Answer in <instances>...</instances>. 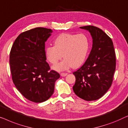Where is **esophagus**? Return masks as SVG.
Here are the masks:
<instances>
[{
	"label": "esophagus",
	"mask_w": 128,
	"mask_h": 128,
	"mask_svg": "<svg viewBox=\"0 0 128 128\" xmlns=\"http://www.w3.org/2000/svg\"><path fill=\"white\" fill-rule=\"evenodd\" d=\"M67 74H68L67 73H61L60 75L62 76H66V75H67Z\"/></svg>",
	"instance_id": "obj_1"
}]
</instances>
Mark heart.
Masks as SVG:
<instances>
[{"instance_id":"b5f03b06","label":"heart","mask_w":128,"mask_h":128,"mask_svg":"<svg viewBox=\"0 0 128 128\" xmlns=\"http://www.w3.org/2000/svg\"><path fill=\"white\" fill-rule=\"evenodd\" d=\"M54 46H48L45 48L46 58L49 62L56 64L64 59L53 68L62 71L73 68H78L85 61L90 48V39L84 34H62L54 41Z\"/></svg>"}]
</instances>
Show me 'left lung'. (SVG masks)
Here are the masks:
<instances>
[{"label": "left lung", "mask_w": 128, "mask_h": 128, "mask_svg": "<svg viewBox=\"0 0 128 128\" xmlns=\"http://www.w3.org/2000/svg\"><path fill=\"white\" fill-rule=\"evenodd\" d=\"M80 28L90 33L93 44L85 62L73 72L76 78L73 90L84 100H96L102 98L112 84L116 67V53L112 40L103 30L92 26Z\"/></svg>", "instance_id": "obj_1"}]
</instances>
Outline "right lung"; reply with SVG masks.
<instances>
[{
    "mask_svg": "<svg viewBox=\"0 0 128 128\" xmlns=\"http://www.w3.org/2000/svg\"><path fill=\"white\" fill-rule=\"evenodd\" d=\"M53 30L38 27L20 34L10 53L12 80L26 99L35 102L48 100L60 75L46 62L45 42Z\"/></svg>",
    "mask_w": 128,
    "mask_h": 128,
    "instance_id": "right-lung-1",
    "label": "right lung"
}]
</instances>
